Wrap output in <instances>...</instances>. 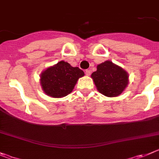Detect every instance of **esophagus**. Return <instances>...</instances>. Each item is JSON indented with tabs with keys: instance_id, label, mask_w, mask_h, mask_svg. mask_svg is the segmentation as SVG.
<instances>
[{
	"instance_id": "1",
	"label": "esophagus",
	"mask_w": 159,
	"mask_h": 159,
	"mask_svg": "<svg viewBox=\"0 0 159 159\" xmlns=\"http://www.w3.org/2000/svg\"><path fill=\"white\" fill-rule=\"evenodd\" d=\"M85 74L87 75V76H89V75H91V71H90V70H88V69L85 70Z\"/></svg>"
}]
</instances>
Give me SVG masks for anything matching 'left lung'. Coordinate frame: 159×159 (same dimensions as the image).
<instances>
[{"instance_id": "8db88e82", "label": "left lung", "mask_w": 159, "mask_h": 159, "mask_svg": "<svg viewBox=\"0 0 159 159\" xmlns=\"http://www.w3.org/2000/svg\"><path fill=\"white\" fill-rule=\"evenodd\" d=\"M91 77L98 91L108 97L118 96L129 83L127 72L110 61L98 65Z\"/></svg>"}]
</instances>
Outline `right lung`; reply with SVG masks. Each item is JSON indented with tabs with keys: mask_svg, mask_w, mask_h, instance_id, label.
Segmentation results:
<instances>
[{
	"mask_svg": "<svg viewBox=\"0 0 159 159\" xmlns=\"http://www.w3.org/2000/svg\"><path fill=\"white\" fill-rule=\"evenodd\" d=\"M84 75V72L78 67H72L61 61L42 73L41 85L49 96L62 98L72 92L79 78Z\"/></svg>",
	"mask_w": 159,
	"mask_h": 159,
	"instance_id": "add662e5",
	"label": "right lung"
}]
</instances>
